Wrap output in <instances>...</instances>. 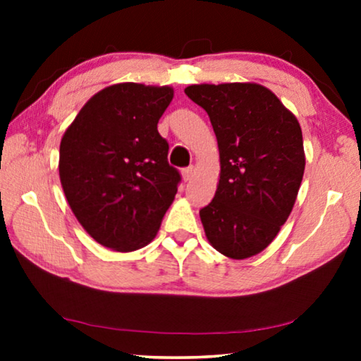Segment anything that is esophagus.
Segmentation results:
<instances>
[{
	"label": "esophagus",
	"mask_w": 361,
	"mask_h": 361,
	"mask_svg": "<svg viewBox=\"0 0 361 361\" xmlns=\"http://www.w3.org/2000/svg\"><path fill=\"white\" fill-rule=\"evenodd\" d=\"M194 167L192 166H189V167H185V169H182V179H184L185 182L187 180H190L192 177H194Z\"/></svg>",
	"instance_id": "esophagus-1"
}]
</instances>
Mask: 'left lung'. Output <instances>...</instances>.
<instances>
[{
	"mask_svg": "<svg viewBox=\"0 0 361 361\" xmlns=\"http://www.w3.org/2000/svg\"><path fill=\"white\" fill-rule=\"evenodd\" d=\"M185 95L207 111L220 151L215 197L200 210L207 240L228 258L258 255L286 224L302 182L298 118L258 83H202Z\"/></svg>",
	"mask_w": 361,
	"mask_h": 361,
	"instance_id": "obj_1",
	"label": "left lung"
}]
</instances>
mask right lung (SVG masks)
Instances as JSON below:
<instances>
[{
  "instance_id": "obj_1",
  "label": "right lung",
  "mask_w": 361,
  "mask_h": 361,
  "mask_svg": "<svg viewBox=\"0 0 361 361\" xmlns=\"http://www.w3.org/2000/svg\"><path fill=\"white\" fill-rule=\"evenodd\" d=\"M171 87L116 83L88 100L61 141L59 176L68 205L98 243L115 251L146 246L177 194L157 121Z\"/></svg>"
}]
</instances>
